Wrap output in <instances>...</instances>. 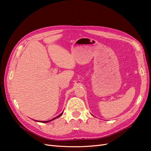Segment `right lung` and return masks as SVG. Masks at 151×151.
Returning a JSON list of instances; mask_svg holds the SVG:
<instances>
[{
    "instance_id": "add662e5",
    "label": "right lung",
    "mask_w": 151,
    "mask_h": 151,
    "mask_svg": "<svg viewBox=\"0 0 151 151\" xmlns=\"http://www.w3.org/2000/svg\"><path fill=\"white\" fill-rule=\"evenodd\" d=\"M63 114V113H62L60 114H59L58 116H57V117H54V119H51V121H41V122H43V123H47V122H50V121H52V120H54V119H56V118H58V117H60L62 114Z\"/></svg>"
}]
</instances>
